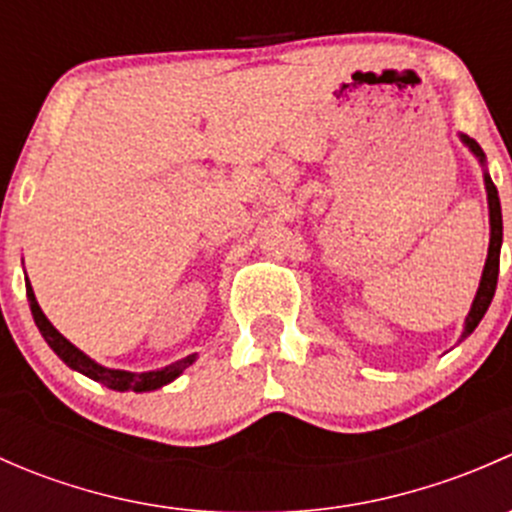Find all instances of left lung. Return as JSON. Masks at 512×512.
Wrapping results in <instances>:
<instances>
[{
	"instance_id": "left-lung-1",
	"label": "left lung",
	"mask_w": 512,
	"mask_h": 512,
	"mask_svg": "<svg viewBox=\"0 0 512 512\" xmlns=\"http://www.w3.org/2000/svg\"><path fill=\"white\" fill-rule=\"evenodd\" d=\"M466 146L471 148L476 156L483 160V151L473 138L463 136ZM485 190H488V208H490V247H488V260H485V270H483V280H480L478 294L473 299L471 314L466 319V329H463V337L473 332L478 327V322L483 319V314L488 312L490 302H493L495 294V285H498V270H500V245H503V215H500V198H498V188L493 185L490 175H485Z\"/></svg>"
}]
</instances>
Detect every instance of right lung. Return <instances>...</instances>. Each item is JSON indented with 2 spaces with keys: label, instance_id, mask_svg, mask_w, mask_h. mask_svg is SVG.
<instances>
[{
  "label": "right lung",
  "instance_id": "1",
  "mask_svg": "<svg viewBox=\"0 0 512 512\" xmlns=\"http://www.w3.org/2000/svg\"><path fill=\"white\" fill-rule=\"evenodd\" d=\"M27 297H29V307H32L36 327H39L41 337H44L46 344L54 349L56 356H59L61 361H66V366L81 371V374L89 376V379L101 381V384L108 386V389H116V391H128V389H131V391H153V389H160V386L170 384L175 376L183 374V371L188 369V366L195 361V356L190 354V356H185V359L175 361L173 366H165V369H160V371H146V374H131V371L103 369V366H98L96 361H91L89 356H86L84 352H79L74 344L66 342V339L61 337V334L56 332L54 327H51V322L44 317V312H41L39 304H36L34 289H32V285H29V280H27Z\"/></svg>",
  "mask_w": 512,
  "mask_h": 512
}]
</instances>
